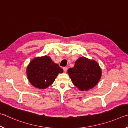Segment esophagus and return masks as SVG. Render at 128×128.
Returning a JSON list of instances; mask_svg holds the SVG:
<instances>
[{"mask_svg": "<svg viewBox=\"0 0 128 128\" xmlns=\"http://www.w3.org/2000/svg\"><path fill=\"white\" fill-rule=\"evenodd\" d=\"M63 69H64V72H67V71H68V68H67V67H64V68H63Z\"/></svg>", "mask_w": 128, "mask_h": 128, "instance_id": "1", "label": "esophagus"}]
</instances>
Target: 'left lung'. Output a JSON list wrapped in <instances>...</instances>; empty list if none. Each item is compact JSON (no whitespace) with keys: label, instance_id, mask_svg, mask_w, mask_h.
Returning a JSON list of instances; mask_svg holds the SVG:
<instances>
[{"label":"left lung","instance_id":"1","mask_svg":"<svg viewBox=\"0 0 128 128\" xmlns=\"http://www.w3.org/2000/svg\"><path fill=\"white\" fill-rule=\"evenodd\" d=\"M73 84L80 90H88L97 84L101 78L102 70L98 63L84 57L75 62L73 68L68 71Z\"/></svg>","mask_w":128,"mask_h":128}]
</instances>
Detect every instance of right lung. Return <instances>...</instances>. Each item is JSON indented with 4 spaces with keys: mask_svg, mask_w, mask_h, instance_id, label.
<instances>
[{
    "mask_svg": "<svg viewBox=\"0 0 128 128\" xmlns=\"http://www.w3.org/2000/svg\"><path fill=\"white\" fill-rule=\"evenodd\" d=\"M63 72V69L47 56L34 58L26 69L29 82L39 89L48 88L54 82L58 74Z\"/></svg>",
    "mask_w": 128,
    "mask_h": 128,
    "instance_id": "1",
    "label": "right lung"
}]
</instances>
